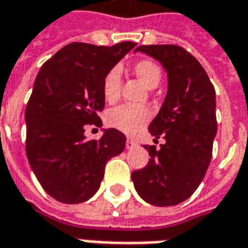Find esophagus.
Instances as JSON below:
<instances>
[{
	"instance_id": "obj_1",
	"label": "esophagus",
	"mask_w": 248,
	"mask_h": 248,
	"mask_svg": "<svg viewBox=\"0 0 248 248\" xmlns=\"http://www.w3.org/2000/svg\"><path fill=\"white\" fill-rule=\"evenodd\" d=\"M135 146H137L135 140H130V138H127V140H126V149H127V150H130V149H134Z\"/></svg>"
}]
</instances>
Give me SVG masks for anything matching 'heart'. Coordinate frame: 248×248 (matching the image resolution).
<instances>
[{"instance_id": "obj_1", "label": "heart", "mask_w": 248, "mask_h": 248, "mask_svg": "<svg viewBox=\"0 0 248 248\" xmlns=\"http://www.w3.org/2000/svg\"><path fill=\"white\" fill-rule=\"evenodd\" d=\"M134 73L140 81L149 89L158 86L161 81V69L153 61L140 60L134 65ZM102 95L105 101L114 102L119 97L121 92V70L119 67H111L105 74L101 85ZM151 110L145 106H133V105H121L106 113V124L122 131L124 134L135 135L149 124L151 119Z\"/></svg>"}]
</instances>
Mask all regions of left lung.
<instances>
[{
  "mask_svg": "<svg viewBox=\"0 0 248 248\" xmlns=\"http://www.w3.org/2000/svg\"><path fill=\"white\" fill-rule=\"evenodd\" d=\"M142 51L167 71V94L149 126L165 143L145 146L149 163L131 174L140 197L154 206H175L186 201L203 181L217 135L215 89L202 65L177 45H142Z\"/></svg>",
  "mask_w": 248,
  "mask_h": 248,
  "instance_id": "left-lung-1",
  "label": "left lung"
}]
</instances>
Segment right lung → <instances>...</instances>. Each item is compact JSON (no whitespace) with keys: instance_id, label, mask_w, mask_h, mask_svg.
<instances>
[{"instance_id":"1","label":"right lung","mask_w":248,"mask_h":248,"mask_svg":"<svg viewBox=\"0 0 248 248\" xmlns=\"http://www.w3.org/2000/svg\"><path fill=\"white\" fill-rule=\"evenodd\" d=\"M135 46L73 42L57 51L37 74L25 111L26 155L34 175L58 202H85L98 191L110 158L124 150L126 137L105 129L87 140L85 126H101L105 74Z\"/></svg>"}]
</instances>
